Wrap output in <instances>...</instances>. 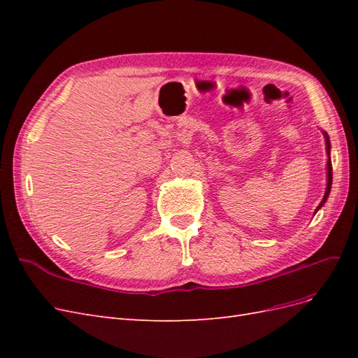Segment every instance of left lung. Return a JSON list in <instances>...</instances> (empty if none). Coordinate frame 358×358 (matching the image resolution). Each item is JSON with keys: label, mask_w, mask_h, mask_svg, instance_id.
Segmentation results:
<instances>
[{"label": "left lung", "mask_w": 358, "mask_h": 358, "mask_svg": "<svg viewBox=\"0 0 358 358\" xmlns=\"http://www.w3.org/2000/svg\"><path fill=\"white\" fill-rule=\"evenodd\" d=\"M324 134V138H326V152H327V187H326V192H324V197L321 200V203L318 204V208L315 209V213L322 208L324 203L327 201L329 196H330V191H331V182H333V170H331V159H330V138H329V134L326 131H322ZM313 213V215H315Z\"/></svg>", "instance_id": "8db88e82"}]
</instances>
